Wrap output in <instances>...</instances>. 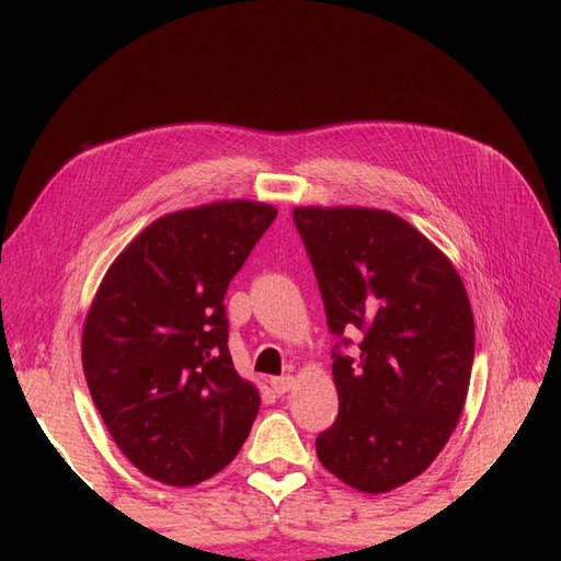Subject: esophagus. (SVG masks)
Returning <instances> with one entry per match:
<instances>
[{"mask_svg": "<svg viewBox=\"0 0 561 561\" xmlns=\"http://www.w3.org/2000/svg\"><path fill=\"white\" fill-rule=\"evenodd\" d=\"M271 388H274V393H276V396H285L287 390H293V388H295V377H290V375H285V377H274V379H271Z\"/></svg>", "mask_w": 561, "mask_h": 561, "instance_id": "obj_1", "label": "esophagus"}]
</instances>
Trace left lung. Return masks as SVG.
I'll return each instance as SVG.
<instances>
[{"label": "left lung", "mask_w": 561, "mask_h": 561, "mask_svg": "<svg viewBox=\"0 0 561 561\" xmlns=\"http://www.w3.org/2000/svg\"><path fill=\"white\" fill-rule=\"evenodd\" d=\"M325 304L339 416L316 451L334 478L386 494L419 478L461 419L474 322L447 254L402 217L377 208L293 210Z\"/></svg>", "instance_id": "left-lung-1"}]
</instances>
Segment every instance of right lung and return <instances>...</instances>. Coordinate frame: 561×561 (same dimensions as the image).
Masks as SVG:
<instances>
[{"label": "right lung", "instance_id": "obj_1", "mask_svg": "<svg viewBox=\"0 0 561 561\" xmlns=\"http://www.w3.org/2000/svg\"><path fill=\"white\" fill-rule=\"evenodd\" d=\"M276 215L243 198L163 215L98 287L83 375L116 447L151 480H208L250 435L260 390L233 369L225 295Z\"/></svg>", "mask_w": 561, "mask_h": 561}]
</instances>
